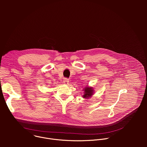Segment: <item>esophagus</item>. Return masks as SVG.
Wrapping results in <instances>:
<instances>
[{
	"label": "esophagus",
	"mask_w": 147,
	"mask_h": 147,
	"mask_svg": "<svg viewBox=\"0 0 147 147\" xmlns=\"http://www.w3.org/2000/svg\"><path fill=\"white\" fill-rule=\"evenodd\" d=\"M63 82H64L65 84L67 85L68 84H69V79H67V78H64V80H63Z\"/></svg>",
	"instance_id": "esophagus-1"
}]
</instances>
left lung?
<instances>
[{
  "instance_id": "obj_1",
  "label": "left lung",
  "mask_w": 147,
  "mask_h": 147,
  "mask_svg": "<svg viewBox=\"0 0 147 147\" xmlns=\"http://www.w3.org/2000/svg\"><path fill=\"white\" fill-rule=\"evenodd\" d=\"M84 95H82V97L84 98L88 99L89 98H91L93 94H94V89L91 87H86L85 88H84Z\"/></svg>"
}]
</instances>
